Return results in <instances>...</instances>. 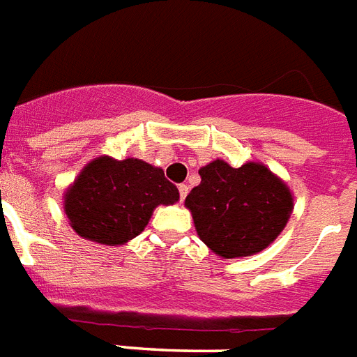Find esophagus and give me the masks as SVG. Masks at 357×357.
I'll return each instance as SVG.
<instances>
[{
	"label": "esophagus",
	"instance_id": "34e87169",
	"mask_svg": "<svg viewBox=\"0 0 357 357\" xmlns=\"http://www.w3.org/2000/svg\"><path fill=\"white\" fill-rule=\"evenodd\" d=\"M179 189V198H181V202L185 200V196H187V192H189V185H185V183H181L178 187Z\"/></svg>",
	"mask_w": 357,
	"mask_h": 357
}]
</instances>
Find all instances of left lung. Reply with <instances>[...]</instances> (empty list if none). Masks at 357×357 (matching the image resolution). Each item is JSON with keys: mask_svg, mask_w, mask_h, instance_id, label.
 I'll list each match as a JSON object with an SVG mask.
<instances>
[{"mask_svg": "<svg viewBox=\"0 0 357 357\" xmlns=\"http://www.w3.org/2000/svg\"><path fill=\"white\" fill-rule=\"evenodd\" d=\"M200 185L185 198V207L198 237L224 259L257 254L287 226L293 192L263 162L234 168L215 159L200 168Z\"/></svg>", "mask_w": 357, "mask_h": 357, "instance_id": "1", "label": "left lung"}]
</instances>
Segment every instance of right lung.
Instances as JSON below:
<instances>
[{
  "instance_id": "obj_1",
  "label": "right lung",
  "mask_w": 357,
  "mask_h": 357,
  "mask_svg": "<svg viewBox=\"0 0 357 357\" xmlns=\"http://www.w3.org/2000/svg\"><path fill=\"white\" fill-rule=\"evenodd\" d=\"M64 213L79 237L119 246L144 231L157 206H172L179 190L162 168L142 159L102 155L86 162L64 190Z\"/></svg>"
}]
</instances>
